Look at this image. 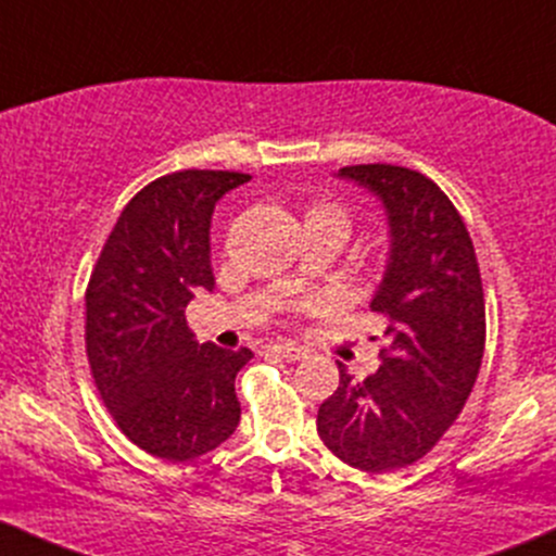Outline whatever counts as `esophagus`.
<instances>
[{
	"mask_svg": "<svg viewBox=\"0 0 556 556\" xmlns=\"http://www.w3.org/2000/svg\"><path fill=\"white\" fill-rule=\"evenodd\" d=\"M269 350H271L274 355H279V358L287 361V363H295V361H300L305 355L303 350L295 348V344H290V342H277V344H271Z\"/></svg>",
	"mask_w": 556,
	"mask_h": 556,
	"instance_id": "1",
	"label": "esophagus"
}]
</instances>
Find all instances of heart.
<instances>
[{
    "label": "heart",
    "mask_w": 556,
    "mask_h": 556,
    "mask_svg": "<svg viewBox=\"0 0 556 556\" xmlns=\"http://www.w3.org/2000/svg\"><path fill=\"white\" fill-rule=\"evenodd\" d=\"M303 222H305V227L321 225V227L337 229V232L342 235V240L348 238V232H350V216L340 206V203H329V201L314 203V206H308V212H305Z\"/></svg>",
    "instance_id": "obj_1"
}]
</instances>
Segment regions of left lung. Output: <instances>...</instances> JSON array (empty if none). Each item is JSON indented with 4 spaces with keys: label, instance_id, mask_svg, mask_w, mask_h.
<instances>
[{
    "label": "left lung",
    "instance_id": "8db88e82",
    "mask_svg": "<svg viewBox=\"0 0 556 556\" xmlns=\"http://www.w3.org/2000/svg\"><path fill=\"white\" fill-rule=\"evenodd\" d=\"M337 177L381 201L384 277L371 311L389 318L379 371L321 402L316 429L342 463L387 473L420 460L460 416L486 342L481 271L463 216L437 182L394 164H355Z\"/></svg>",
    "mask_w": 556,
    "mask_h": 556
}]
</instances>
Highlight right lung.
<instances>
[{
    "instance_id": "add662e5",
    "label": "right lung",
    "mask_w": 556,
    "mask_h": 556,
    "mask_svg": "<svg viewBox=\"0 0 556 556\" xmlns=\"http://www.w3.org/2000/svg\"><path fill=\"white\" fill-rule=\"evenodd\" d=\"M251 180L182 169L146 185L119 214L86 290V353L119 431L162 460L206 455L240 424L235 376L253 353L198 344L185 321L214 290L216 201Z\"/></svg>"
}]
</instances>
